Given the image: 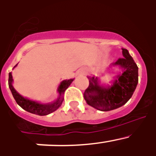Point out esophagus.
<instances>
[{"mask_svg":"<svg viewBox=\"0 0 156 156\" xmlns=\"http://www.w3.org/2000/svg\"><path fill=\"white\" fill-rule=\"evenodd\" d=\"M80 74H84L85 72L83 71V70H80Z\"/></svg>","mask_w":156,"mask_h":156,"instance_id":"obj_1","label":"esophagus"}]
</instances>
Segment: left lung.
Segmentation results:
<instances>
[{
	"label": "left lung",
	"mask_w": 156,
	"mask_h": 156,
	"mask_svg": "<svg viewBox=\"0 0 156 156\" xmlns=\"http://www.w3.org/2000/svg\"><path fill=\"white\" fill-rule=\"evenodd\" d=\"M122 58L112 63L110 67L118 66L122 73L115 76L111 85L101 84L95 76H87L89 87L83 97L87 105L103 112L111 111L126 104L132 97L138 83V67L126 49L122 48Z\"/></svg>",
	"instance_id": "8db88e82"
}]
</instances>
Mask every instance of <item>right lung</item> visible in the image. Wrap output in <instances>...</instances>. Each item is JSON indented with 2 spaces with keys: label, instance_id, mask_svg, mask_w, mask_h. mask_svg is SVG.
<instances>
[{
  "label": "right lung",
  "instance_id": "1",
  "mask_svg": "<svg viewBox=\"0 0 156 156\" xmlns=\"http://www.w3.org/2000/svg\"><path fill=\"white\" fill-rule=\"evenodd\" d=\"M16 66H17V65H16L15 67H16ZM73 80L74 79H69L62 81L57 89V91L58 93V97L57 98V99L54 101L53 102L44 104V103L38 102L36 101H32L30 99L27 98L23 97L20 94L18 93L16 89L14 88L13 84H12L13 83V78H12V73H9V74H8V86H9L12 95H13L14 98L17 102V104L26 111L38 115H46L56 111L61 106L62 103L64 100L63 94H64L65 91Z\"/></svg>",
  "mask_w": 156,
  "mask_h": 156
}]
</instances>
